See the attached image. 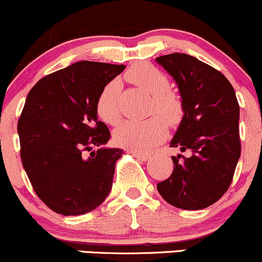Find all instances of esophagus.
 Masks as SVG:
<instances>
[{
  "mask_svg": "<svg viewBox=\"0 0 262 262\" xmlns=\"http://www.w3.org/2000/svg\"><path fill=\"white\" fill-rule=\"evenodd\" d=\"M129 152H130L134 158H137L138 160H141V161H148L150 158V155L148 154H141V152H137V151H129Z\"/></svg>",
  "mask_w": 262,
  "mask_h": 262,
  "instance_id": "obj_1",
  "label": "esophagus"
}]
</instances>
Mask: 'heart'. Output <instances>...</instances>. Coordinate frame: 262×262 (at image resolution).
Here are the masks:
<instances>
[{"label":"heart","instance_id":"1","mask_svg":"<svg viewBox=\"0 0 262 262\" xmlns=\"http://www.w3.org/2000/svg\"><path fill=\"white\" fill-rule=\"evenodd\" d=\"M125 79L141 87L154 96L152 112L164 116L170 124L180 122L183 108L180 98L169 92L170 81L165 74L152 65L137 64L125 73ZM98 116L107 124L114 125L119 122V85L111 81L103 87L96 103ZM167 125L161 116H152L145 121H127L114 130V141L117 145L130 151H149L166 137Z\"/></svg>","mask_w":262,"mask_h":262}]
</instances>
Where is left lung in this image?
<instances>
[{"mask_svg": "<svg viewBox=\"0 0 262 262\" xmlns=\"http://www.w3.org/2000/svg\"><path fill=\"white\" fill-rule=\"evenodd\" d=\"M179 87L183 117L170 146L191 156H172L173 171L158 183L171 206L196 210L215 203L229 188L240 158L239 103L223 74L187 54L156 58Z\"/></svg>", "mask_w": 262, "mask_h": 262, "instance_id": "8db88e82", "label": "left lung"}]
</instances>
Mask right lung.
Masks as SVG:
<instances>
[{
    "label": "right lung",
    "instance_id": "obj_1",
    "mask_svg": "<svg viewBox=\"0 0 262 262\" xmlns=\"http://www.w3.org/2000/svg\"><path fill=\"white\" fill-rule=\"evenodd\" d=\"M124 69L75 62L39 80L27 96L17 127L22 164L38 197L59 214H85L110 194L124 152L104 146L111 133L98 121L96 103Z\"/></svg>",
    "mask_w": 262,
    "mask_h": 262
}]
</instances>
